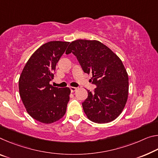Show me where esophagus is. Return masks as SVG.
<instances>
[{"label":"esophagus","mask_w":158,"mask_h":158,"mask_svg":"<svg viewBox=\"0 0 158 158\" xmlns=\"http://www.w3.org/2000/svg\"><path fill=\"white\" fill-rule=\"evenodd\" d=\"M77 88H76V87H70V90H71V92H74V91H77Z\"/></svg>","instance_id":"obj_1"}]
</instances>
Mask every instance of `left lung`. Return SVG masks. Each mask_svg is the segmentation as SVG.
Wrapping results in <instances>:
<instances>
[{
  "label": "left lung",
  "mask_w": 158,
  "mask_h": 158,
  "mask_svg": "<svg viewBox=\"0 0 158 158\" xmlns=\"http://www.w3.org/2000/svg\"><path fill=\"white\" fill-rule=\"evenodd\" d=\"M72 52L85 73L92 74L94 92L88 91L82 102L91 121L108 123L122 113L129 94V77L121 59L106 45L96 40L72 41L66 54Z\"/></svg>",
  "instance_id": "8db88e82"
}]
</instances>
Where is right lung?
<instances>
[{
    "label": "right lung",
    "instance_id": "right-lung-1",
    "mask_svg": "<svg viewBox=\"0 0 158 158\" xmlns=\"http://www.w3.org/2000/svg\"><path fill=\"white\" fill-rule=\"evenodd\" d=\"M69 42L50 41L40 46L27 62L19 79V91L27 112L41 123L63 117L69 101V88L50 84L60 58Z\"/></svg>",
    "mask_w": 158,
    "mask_h": 158
}]
</instances>
